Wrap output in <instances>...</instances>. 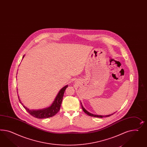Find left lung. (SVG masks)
Masks as SVG:
<instances>
[{"mask_svg": "<svg viewBox=\"0 0 147 147\" xmlns=\"http://www.w3.org/2000/svg\"><path fill=\"white\" fill-rule=\"evenodd\" d=\"M81 107H82V110H83V111L87 115H89V116H91V117H98V118H103V117H110V115H112L113 114H114L115 113H112V114H111V115H94V114H92L91 113H90V112H89L88 111H87L84 108V107H83V105H82V103H81Z\"/></svg>", "mask_w": 147, "mask_h": 147, "instance_id": "obj_1", "label": "left lung"}]
</instances>
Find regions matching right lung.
<instances>
[{"label":"right lung","mask_w":147,"mask_h":147,"mask_svg":"<svg viewBox=\"0 0 147 147\" xmlns=\"http://www.w3.org/2000/svg\"><path fill=\"white\" fill-rule=\"evenodd\" d=\"M24 56H23V58ZM67 87L68 85H66L60 90L58 95L56 96L55 100L53 101V103L52 104L50 107L43 109H41V110H29L27 107L24 106V104L21 103L19 96H18V98L20 102V103L22 105V106L24 107L26 111H27L30 115L38 119L48 118L56 115V114H57L58 112V111H59L60 108L61 107V104L63 98V94L66 88H67Z\"/></svg>","instance_id":"add662e5"}]
</instances>
